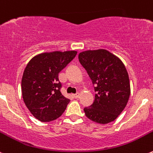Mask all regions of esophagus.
<instances>
[{"label":"esophagus","mask_w":153,"mask_h":153,"mask_svg":"<svg viewBox=\"0 0 153 153\" xmlns=\"http://www.w3.org/2000/svg\"><path fill=\"white\" fill-rule=\"evenodd\" d=\"M80 96V94L79 93H76L75 94H73V97H75V98H78Z\"/></svg>","instance_id":"1"}]
</instances>
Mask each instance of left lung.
<instances>
[{
    "mask_svg": "<svg viewBox=\"0 0 153 153\" xmlns=\"http://www.w3.org/2000/svg\"><path fill=\"white\" fill-rule=\"evenodd\" d=\"M78 59L95 86L94 101L84 108L85 115L96 123H111L123 111L130 97V79L124 65L104 49L82 52Z\"/></svg>",
    "mask_w": 153,
    "mask_h": 153,
    "instance_id": "8db88e82",
    "label": "left lung"
}]
</instances>
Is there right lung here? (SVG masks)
<instances>
[{
	"mask_svg": "<svg viewBox=\"0 0 153 153\" xmlns=\"http://www.w3.org/2000/svg\"><path fill=\"white\" fill-rule=\"evenodd\" d=\"M76 54L75 51L42 53L27 64L22 78V95L29 111L39 120H55L66 109L70 100L62 94L59 73Z\"/></svg>",
	"mask_w": 153,
	"mask_h": 153,
	"instance_id": "add662e5",
	"label": "right lung"
}]
</instances>
